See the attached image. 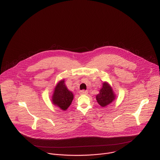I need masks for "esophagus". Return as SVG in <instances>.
<instances>
[{
	"instance_id": "1",
	"label": "esophagus",
	"mask_w": 160,
	"mask_h": 160,
	"mask_svg": "<svg viewBox=\"0 0 160 160\" xmlns=\"http://www.w3.org/2000/svg\"><path fill=\"white\" fill-rule=\"evenodd\" d=\"M87 93H88V90H82L80 92V94H87Z\"/></svg>"
}]
</instances>
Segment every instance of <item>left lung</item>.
I'll return each mask as SVG.
<instances>
[{"instance_id":"8db88e82","label":"left lung","mask_w":160,"mask_h":160,"mask_svg":"<svg viewBox=\"0 0 160 160\" xmlns=\"http://www.w3.org/2000/svg\"><path fill=\"white\" fill-rule=\"evenodd\" d=\"M115 95L110 85L106 83H103L102 87L100 90V93L96 96V99L99 104L102 107H105L115 99Z\"/></svg>"}]
</instances>
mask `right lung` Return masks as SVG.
Listing matches in <instances>:
<instances>
[{"label": "right lung", "instance_id": "add662e5", "mask_svg": "<svg viewBox=\"0 0 160 160\" xmlns=\"http://www.w3.org/2000/svg\"><path fill=\"white\" fill-rule=\"evenodd\" d=\"M73 99V94L68 90L64 84V81L61 80L56 85L52 96L53 103L62 110H66L70 106Z\"/></svg>", "mask_w": 160, "mask_h": 160}]
</instances>
